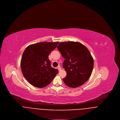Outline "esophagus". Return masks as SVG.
I'll use <instances>...</instances> for the list:
<instances>
[{"instance_id": "esophagus-1", "label": "esophagus", "mask_w": 120, "mask_h": 120, "mask_svg": "<svg viewBox=\"0 0 120 120\" xmlns=\"http://www.w3.org/2000/svg\"><path fill=\"white\" fill-rule=\"evenodd\" d=\"M57 69L59 71H60L61 70V67H60V66H58L57 67Z\"/></svg>"}]
</instances>
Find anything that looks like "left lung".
<instances>
[{
  "label": "left lung",
  "mask_w": 120,
  "mask_h": 120,
  "mask_svg": "<svg viewBox=\"0 0 120 120\" xmlns=\"http://www.w3.org/2000/svg\"><path fill=\"white\" fill-rule=\"evenodd\" d=\"M65 60L63 66L67 72L63 79L64 83L71 88L83 85L91 76L94 59L85 46L73 41L61 42L57 46Z\"/></svg>",
  "instance_id": "8db88e82"
}]
</instances>
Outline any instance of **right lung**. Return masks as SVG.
Masks as SVG:
<instances>
[{
	"label": "right lung",
	"instance_id": "obj_1",
	"mask_svg": "<svg viewBox=\"0 0 120 120\" xmlns=\"http://www.w3.org/2000/svg\"><path fill=\"white\" fill-rule=\"evenodd\" d=\"M59 42H40L26 48L21 61L24 77L33 86L43 88L49 85L58 71L51 67L49 54L57 47Z\"/></svg>",
	"mask_w": 120,
	"mask_h": 120
}]
</instances>
